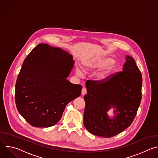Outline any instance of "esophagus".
Segmentation results:
<instances>
[{
	"mask_svg": "<svg viewBox=\"0 0 158 158\" xmlns=\"http://www.w3.org/2000/svg\"><path fill=\"white\" fill-rule=\"evenodd\" d=\"M86 93H87V90H86V89H85V87H83V88L82 89V91H81L82 95V96H84Z\"/></svg>",
	"mask_w": 158,
	"mask_h": 158,
	"instance_id": "obj_1",
	"label": "esophagus"
}]
</instances>
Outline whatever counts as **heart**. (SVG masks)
Returning <instances> with one entry per match:
<instances>
[{"label": "heart", "mask_w": 158, "mask_h": 158, "mask_svg": "<svg viewBox=\"0 0 158 158\" xmlns=\"http://www.w3.org/2000/svg\"><path fill=\"white\" fill-rule=\"evenodd\" d=\"M114 62V59L110 57L99 59L87 63L84 67V71L85 73H88L95 69H103L107 66L108 67L104 71L98 74L96 77V81L102 82L106 81L109 77L112 72L114 69V66L113 65ZM76 71L78 76H82L83 73L79 67H76Z\"/></svg>", "instance_id": "1"}]
</instances>
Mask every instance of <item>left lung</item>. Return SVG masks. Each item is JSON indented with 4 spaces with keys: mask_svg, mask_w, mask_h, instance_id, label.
I'll return each instance as SVG.
<instances>
[{
    "mask_svg": "<svg viewBox=\"0 0 158 158\" xmlns=\"http://www.w3.org/2000/svg\"><path fill=\"white\" fill-rule=\"evenodd\" d=\"M123 71L102 82L88 80L84 125L96 136L111 138L127 128L136 115L142 98V75L134 59L126 56ZM115 115L107 112L111 108Z\"/></svg>",
    "mask_w": 158,
    "mask_h": 158,
    "instance_id": "left-lung-1",
    "label": "left lung"
}]
</instances>
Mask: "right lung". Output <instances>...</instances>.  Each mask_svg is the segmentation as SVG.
I'll return each mask as SVG.
<instances>
[{"label":"right lung","instance_id":"add662e5","mask_svg":"<svg viewBox=\"0 0 158 158\" xmlns=\"http://www.w3.org/2000/svg\"><path fill=\"white\" fill-rule=\"evenodd\" d=\"M71 54L39 44L25 59L15 90L17 109L31 126L48 127L60 119L66 105L80 96L82 85L67 78L73 69Z\"/></svg>","mask_w":158,"mask_h":158}]
</instances>
